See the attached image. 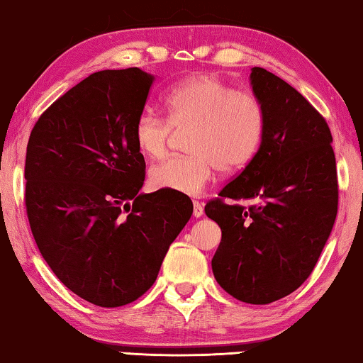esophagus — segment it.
Masks as SVG:
<instances>
[{"label":"esophagus","instance_id":"obj_1","mask_svg":"<svg viewBox=\"0 0 363 363\" xmlns=\"http://www.w3.org/2000/svg\"><path fill=\"white\" fill-rule=\"evenodd\" d=\"M203 213H205V210H203V205L200 201H193V216L195 218H200L203 216Z\"/></svg>","mask_w":363,"mask_h":363}]
</instances>
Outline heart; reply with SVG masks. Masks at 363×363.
<instances>
[{
	"instance_id": "obj_1",
	"label": "heart",
	"mask_w": 363,
	"mask_h": 363,
	"mask_svg": "<svg viewBox=\"0 0 363 363\" xmlns=\"http://www.w3.org/2000/svg\"><path fill=\"white\" fill-rule=\"evenodd\" d=\"M168 121L153 112L138 116L133 138L142 155L160 158L167 153L173 128H193L190 157L158 163L148 173L153 190L198 195L215 177L238 173L255 160L266 132V113L250 92L236 91L223 79L198 74L183 79L163 97Z\"/></svg>"
}]
</instances>
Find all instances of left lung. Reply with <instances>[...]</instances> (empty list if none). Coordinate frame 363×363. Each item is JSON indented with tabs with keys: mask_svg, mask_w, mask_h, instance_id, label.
<instances>
[{
	"mask_svg": "<svg viewBox=\"0 0 363 363\" xmlns=\"http://www.w3.org/2000/svg\"><path fill=\"white\" fill-rule=\"evenodd\" d=\"M250 79L266 113L262 145L205 213L221 228L211 259L218 284L238 301L269 304L311 276L335 223L339 185L324 117L266 69L252 67Z\"/></svg>",
	"mask_w": 363,
	"mask_h": 363,
	"instance_id": "left-lung-1",
	"label": "left lung"
}]
</instances>
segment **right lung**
I'll return each mask as SVG.
<instances>
[{
  "label": "right lung",
  "mask_w": 363,
  "mask_h": 363,
  "mask_svg": "<svg viewBox=\"0 0 363 363\" xmlns=\"http://www.w3.org/2000/svg\"><path fill=\"white\" fill-rule=\"evenodd\" d=\"M153 79L138 67L91 74L28 142L24 201L39 252L67 289L101 307L150 289L193 213L186 195L138 193L145 160L133 127Z\"/></svg>",
  "instance_id": "1"
}]
</instances>
